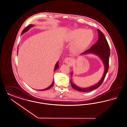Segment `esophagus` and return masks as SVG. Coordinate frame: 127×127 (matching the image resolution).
Wrapping results in <instances>:
<instances>
[{"label":"esophagus","instance_id":"34e87169","mask_svg":"<svg viewBox=\"0 0 127 127\" xmlns=\"http://www.w3.org/2000/svg\"><path fill=\"white\" fill-rule=\"evenodd\" d=\"M65 61L68 66H71L73 64V60L71 58H66L65 60Z\"/></svg>","mask_w":127,"mask_h":127}]
</instances>
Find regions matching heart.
<instances>
[{"label": "heart", "mask_w": 127, "mask_h": 127, "mask_svg": "<svg viewBox=\"0 0 127 127\" xmlns=\"http://www.w3.org/2000/svg\"><path fill=\"white\" fill-rule=\"evenodd\" d=\"M94 34L90 30L77 28L69 31L66 34L64 40L66 43H71V48L76 53H83L92 42Z\"/></svg>", "instance_id": "1"}]
</instances>
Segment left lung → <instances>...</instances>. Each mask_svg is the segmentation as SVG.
Wrapping results in <instances>:
<instances>
[{
    "label": "left lung",
    "mask_w": 127,
    "mask_h": 127,
    "mask_svg": "<svg viewBox=\"0 0 127 127\" xmlns=\"http://www.w3.org/2000/svg\"><path fill=\"white\" fill-rule=\"evenodd\" d=\"M97 31L98 34V39L97 42L94 45H93L90 49L81 53L80 55H86L88 54H93L99 57L101 61H102V63L104 66L105 69L104 74H103L101 79L97 83L89 87L81 88L78 87L73 83L71 79L70 83L71 86L74 90L80 92H90L99 87L103 83L105 79V76L108 70L109 60L110 55L109 46L104 34L98 29H97ZM73 72H72L71 73V76L73 75Z\"/></svg>",
    "instance_id": "obj_1"
}]
</instances>
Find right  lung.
I'll return each instance as SVG.
<instances>
[{"label":"right lung","instance_id":"1","mask_svg":"<svg viewBox=\"0 0 127 127\" xmlns=\"http://www.w3.org/2000/svg\"><path fill=\"white\" fill-rule=\"evenodd\" d=\"M34 26H35V25H33V24H30V25H29V26H28L23 31H22L21 35H22V34H23L24 33H25V32H27L32 27H33ZM18 53V47L17 53ZM59 61H58L57 62V63H56V65H55V66L54 71H56V69L59 68ZM53 84H54V80H53V81L52 83L48 87L46 88H45V89H43V90H38V91H44L47 90H48V89H50L53 86Z\"/></svg>","mask_w":127,"mask_h":127}]
</instances>
